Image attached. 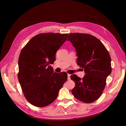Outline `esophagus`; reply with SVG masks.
<instances>
[{"label":"esophagus","instance_id":"obj_1","mask_svg":"<svg viewBox=\"0 0 126 126\" xmlns=\"http://www.w3.org/2000/svg\"><path fill=\"white\" fill-rule=\"evenodd\" d=\"M70 76H71V75H70V74H68V75H67V79H68V80H70Z\"/></svg>","mask_w":126,"mask_h":126}]
</instances>
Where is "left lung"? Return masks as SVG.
Returning a JSON list of instances; mask_svg holds the SVG:
<instances>
[{"instance_id":"8db88e82","label":"left lung","mask_w":126,"mask_h":126,"mask_svg":"<svg viewBox=\"0 0 126 126\" xmlns=\"http://www.w3.org/2000/svg\"><path fill=\"white\" fill-rule=\"evenodd\" d=\"M67 40L75 47L77 63L85 73L82 79L75 74L70 76L75 82L72 94L80 101L93 102L100 97L111 74V57L101 42L89 34L71 33Z\"/></svg>"}]
</instances>
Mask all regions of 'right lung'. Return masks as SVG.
I'll return each instance as SVG.
<instances>
[{"label":"right lung","instance_id":"add662e5","mask_svg":"<svg viewBox=\"0 0 126 126\" xmlns=\"http://www.w3.org/2000/svg\"><path fill=\"white\" fill-rule=\"evenodd\" d=\"M68 33H40L22 49L18 59V80L26 99L38 107L54 101L67 80L65 72L57 74L50 64L57 51L67 40Z\"/></svg>","mask_w":126,"mask_h":126}]
</instances>
